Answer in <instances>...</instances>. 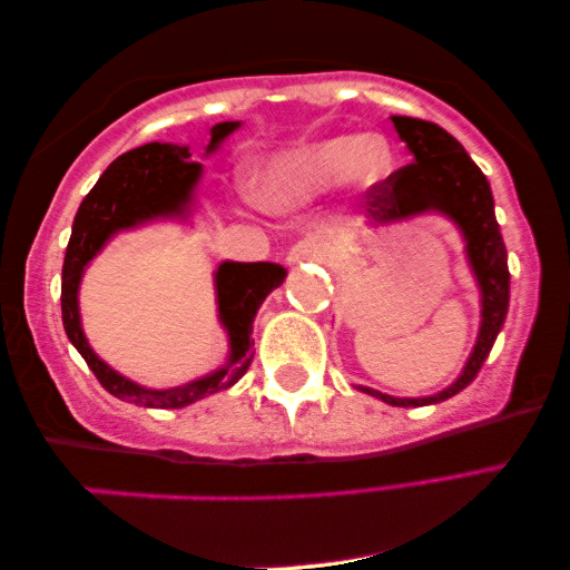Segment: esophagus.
Returning <instances> with one entry per match:
<instances>
[{"label": "esophagus", "mask_w": 570, "mask_h": 570, "mask_svg": "<svg viewBox=\"0 0 570 570\" xmlns=\"http://www.w3.org/2000/svg\"><path fill=\"white\" fill-rule=\"evenodd\" d=\"M328 259V247L321 239H303L287 252V263L301 265V263H325Z\"/></svg>", "instance_id": "esophagus-1"}]
</instances>
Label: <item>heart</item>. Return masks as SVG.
Returning a JSON list of instances; mask_svg holds the SVG:
<instances>
[{"label": "heart", "mask_w": 570, "mask_h": 570, "mask_svg": "<svg viewBox=\"0 0 570 570\" xmlns=\"http://www.w3.org/2000/svg\"><path fill=\"white\" fill-rule=\"evenodd\" d=\"M391 169V148L381 136H325L273 154L257 179L265 207L301 209L343 181L376 184Z\"/></svg>", "instance_id": "heart-1"}]
</instances>
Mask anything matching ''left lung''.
I'll list each match as a JSON object with an SVG mask.
<instances>
[{"label":"left lung","mask_w":570,"mask_h":570,"mask_svg":"<svg viewBox=\"0 0 570 570\" xmlns=\"http://www.w3.org/2000/svg\"><path fill=\"white\" fill-rule=\"evenodd\" d=\"M401 141L406 144L414 161L373 184L363 194L368 212V227H386L419 214H442L464 239V257L480 291V331L472 353L460 376L432 396H389L376 389L356 386L389 406H426L460 394L472 384L484 358L490 356L495 338L505 323L510 303L508 249L495 219V199L490 181L472 161L462 144L436 124L422 118L391 116Z\"/></svg>","instance_id":"1"}]
</instances>
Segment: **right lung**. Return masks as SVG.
I'll return each instance as SVG.
<instances>
[{
	"label": "right lung",
	"mask_w": 570,
	"mask_h": 570,
	"mask_svg": "<svg viewBox=\"0 0 570 570\" xmlns=\"http://www.w3.org/2000/svg\"><path fill=\"white\" fill-rule=\"evenodd\" d=\"M239 120H224L212 128V141L207 156L217 151L224 138L235 134ZM204 166L191 161L189 146L179 144H146L134 151L118 156L108 166L98 184L80 202L75 214L72 235L65 249L62 263V325L68 338L108 394L130 404L148 409H181L209 394H217L245 376L255 341H252V323L265 297L283 285L287 269L275 263H224L214 269V293H217V313L222 328L227 331L229 353L224 366L174 389H148L130 381L124 373L102 361L86 338L80 321V283L88 265L98 252L120 232L144 227L158 219L191 217L194 197L202 181Z\"/></svg>",
	"instance_id": "obj_1"
}]
</instances>
